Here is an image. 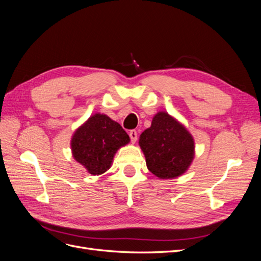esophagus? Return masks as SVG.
Returning <instances> with one entry per match:
<instances>
[{"instance_id": "1", "label": "esophagus", "mask_w": 261, "mask_h": 261, "mask_svg": "<svg viewBox=\"0 0 261 261\" xmlns=\"http://www.w3.org/2000/svg\"><path fill=\"white\" fill-rule=\"evenodd\" d=\"M129 138H130L132 143H136V140H137V132L135 129H132L129 132Z\"/></svg>"}]
</instances>
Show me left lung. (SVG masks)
Segmentation results:
<instances>
[{"mask_svg": "<svg viewBox=\"0 0 261 261\" xmlns=\"http://www.w3.org/2000/svg\"><path fill=\"white\" fill-rule=\"evenodd\" d=\"M139 146L146 156L148 170L162 179L181 175L194 159L192 135L165 112L154 115L151 126L140 135Z\"/></svg>", "mask_w": 261, "mask_h": 261, "instance_id": "obj_1", "label": "left lung"}]
</instances>
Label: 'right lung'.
<instances>
[{
    "instance_id": "right-lung-1",
    "label": "right lung",
    "mask_w": 261,
    "mask_h": 261,
    "mask_svg": "<svg viewBox=\"0 0 261 261\" xmlns=\"http://www.w3.org/2000/svg\"><path fill=\"white\" fill-rule=\"evenodd\" d=\"M128 143L129 136L120 124L97 113L75 132L70 147L74 159L90 174L99 175L111 167L117 150Z\"/></svg>"
}]
</instances>
